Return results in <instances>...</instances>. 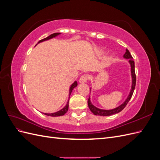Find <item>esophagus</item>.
Listing matches in <instances>:
<instances>
[{
  "label": "esophagus",
  "mask_w": 160,
  "mask_h": 160,
  "mask_svg": "<svg viewBox=\"0 0 160 160\" xmlns=\"http://www.w3.org/2000/svg\"><path fill=\"white\" fill-rule=\"evenodd\" d=\"M88 75H83L79 79V83H85L88 82Z\"/></svg>",
  "instance_id": "esophagus-1"
}]
</instances>
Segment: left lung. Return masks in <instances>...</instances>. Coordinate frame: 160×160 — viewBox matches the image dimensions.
<instances>
[{"label":"left lung","instance_id":"1","mask_svg":"<svg viewBox=\"0 0 160 160\" xmlns=\"http://www.w3.org/2000/svg\"><path fill=\"white\" fill-rule=\"evenodd\" d=\"M123 58L125 59H128L129 60V63L131 67V76H132V87H131V90L129 93V95L128 96L127 99L125 100L124 102L123 103L119 105L118 107L112 109H99L98 108L95 107V105L92 104L90 97L88 99V106L89 108L91 110V111L95 115H100V116H110L116 113H119L120 111H122L124 108L126 106L128 103L129 102V101L130 99L132 98V96L133 93V91L135 89V82H136V77H135V62L133 60V57L131 55L129 51L126 49V52L123 55ZM91 91V88H90Z\"/></svg>","mask_w":160,"mask_h":160}]
</instances>
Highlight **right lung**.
<instances>
[{
	"label": "right lung",
	"mask_w": 160,
	"mask_h": 160,
	"mask_svg": "<svg viewBox=\"0 0 160 160\" xmlns=\"http://www.w3.org/2000/svg\"><path fill=\"white\" fill-rule=\"evenodd\" d=\"M61 34V32H55V33H53V34H52V35H49V37H46V38H43V39H42V40L38 41V42H37V44H38V43H41V42H43V41H48V40L52 39V38H55V37H57V36L60 35ZM77 86V82L76 81H75L74 83L71 85L70 88H69V98H70V95H71V92H72V89H73L74 88H75ZM69 100H68V101H67V103L66 105L65 106V107H64L63 108L61 109V110L58 111H57V112H55V113H42L46 115H48V116H51V117H58V116H62V115H65V114L67 112V111H68V109H69Z\"/></svg>",
	"instance_id": "add662e5"
}]
</instances>
